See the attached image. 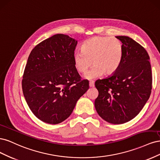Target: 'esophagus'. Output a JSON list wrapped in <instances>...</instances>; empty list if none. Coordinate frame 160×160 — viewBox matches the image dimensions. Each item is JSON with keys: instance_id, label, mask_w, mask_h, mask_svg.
<instances>
[{"instance_id": "esophagus-1", "label": "esophagus", "mask_w": 160, "mask_h": 160, "mask_svg": "<svg viewBox=\"0 0 160 160\" xmlns=\"http://www.w3.org/2000/svg\"><path fill=\"white\" fill-rule=\"evenodd\" d=\"M94 86H95L94 81H90L89 82V87H90V88H93Z\"/></svg>"}]
</instances>
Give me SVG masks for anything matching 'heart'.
Here are the masks:
<instances>
[{
  "mask_svg": "<svg viewBox=\"0 0 160 160\" xmlns=\"http://www.w3.org/2000/svg\"><path fill=\"white\" fill-rule=\"evenodd\" d=\"M123 60V46L115 37H94L85 41L81 47V52L73 56V65L79 74H85L88 80L98 78L103 73L111 75L117 71Z\"/></svg>",
  "mask_w": 160,
  "mask_h": 160,
  "instance_id": "obj_1",
  "label": "heart"
}]
</instances>
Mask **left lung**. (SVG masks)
<instances>
[{
	"instance_id": "obj_1",
	"label": "left lung",
	"mask_w": 160,
	"mask_h": 160,
	"mask_svg": "<svg viewBox=\"0 0 160 160\" xmlns=\"http://www.w3.org/2000/svg\"><path fill=\"white\" fill-rule=\"evenodd\" d=\"M122 42L123 60L113 74L95 81L99 95L95 108L100 117L113 124L126 123L137 116L152 92L149 57L132 38L117 36Z\"/></svg>"
}]
</instances>
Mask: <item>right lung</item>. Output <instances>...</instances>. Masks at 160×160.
I'll return each mask as SVG.
<instances>
[{
	"instance_id": "add662e5",
	"label": "right lung",
	"mask_w": 160,
	"mask_h": 160,
	"mask_svg": "<svg viewBox=\"0 0 160 160\" xmlns=\"http://www.w3.org/2000/svg\"><path fill=\"white\" fill-rule=\"evenodd\" d=\"M77 41L57 34L38 44L28 56L22 80L24 97L42 122L58 124L68 118L89 89L73 65Z\"/></svg>"
}]
</instances>
